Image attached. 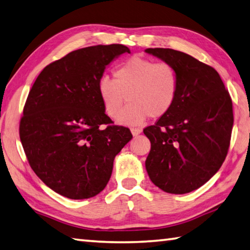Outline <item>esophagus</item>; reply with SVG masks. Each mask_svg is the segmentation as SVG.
<instances>
[{
  "label": "esophagus",
  "mask_w": 250,
  "mask_h": 250,
  "mask_svg": "<svg viewBox=\"0 0 250 250\" xmlns=\"http://www.w3.org/2000/svg\"><path fill=\"white\" fill-rule=\"evenodd\" d=\"M141 132H142V129H140V128H131V133L133 136L139 135Z\"/></svg>",
  "instance_id": "esophagus-1"
}]
</instances>
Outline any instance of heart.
Returning <instances> with one entry per match:
<instances>
[{
	"mask_svg": "<svg viewBox=\"0 0 250 250\" xmlns=\"http://www.w3.org/2000/svg\"><path fill=\"white\" fill-rule=\"evenodd\" d=\"M114 79L102 77L97 92L106 115L122 125L157 119L172 108L179 92V72L172 63L133 56L117 66ZM129 106L122 112L126 95Z\"/></svg>",
	"mask_w": 250,
	"mask_h": 250,
	"instance_id": "heart-1",
	"label": "heart"
}]
</instances>
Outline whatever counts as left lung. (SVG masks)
<instances>
[{
  "label": "left lung",
  "instance_id": "1",
  "mask_svg": "<svg viewBox=\"0 0 250 250\" xmlns=\"http://www.w3.org/2000/svg\"><path fill=\"white\" fill-rule=\"evenodd\" d=\"M179 72L177 100L167 115L144 129L150 141L145 167L156 187L185 194L221 167L233 128L232 100L217 70L172 48H146Z\"/></svg>",
  "mask_w": 250,
  "mask_h": 250
}]
</instances>
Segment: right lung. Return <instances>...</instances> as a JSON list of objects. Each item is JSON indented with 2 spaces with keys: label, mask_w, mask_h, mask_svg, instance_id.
Segmentation results:
<instances>
[{
  "label": "right lung",
  "mask_w": 250,
  "mask_h": 250,
  "mask_svg": "<svg viewBox=\"0 0 250 250\" xmlns=\"http://www.w3.org/2000/svg\"><path fill=\"white\" fill-rule=\"evenodd\" d=\"M124 53L130 50L122 44L72 51L44 68L29 92L19 125L24 154L42 182L67 198L101 193L132 139L111 125L97 92L107 65Z\"/></svg>",
  "instance_id": "right-lung-1"
}]
</instances>
